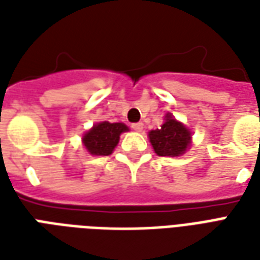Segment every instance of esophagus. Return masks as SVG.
<instances>
[{"label":"esophagus","instance_id":"1","mask_svg":"<svg viewBox=\"0 0 260 260\" xmlns=\"http://www.w3.org/2000/svg\"><path fill=\"white\" fill-rule=\"evenodd\" d=\"M132 128L136 132H142L143 131V122H136V124H132Z\"/></svg>","mask_w":260,"mask_h":260}]
</instances>
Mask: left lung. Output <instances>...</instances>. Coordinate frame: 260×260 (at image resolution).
Returning a JSON list of instances; mask_svg holds the SVG:
<instances>
[{
    "mask_svg": "<svg viewBox=\"0 0 260 260\" xmlns=\"http://www.w3.org/2000/svg\"><path fill=\"white\" fill-rule=\"evenodd\" d=\"M191 131L185 125L171 115H166V121L158 129L149 132V141L152 143L154 152L158 156L175 157L181 156L191 146Z\"/></svg>",
    "mask_w": 260,
    "mask_h": 260,
    "instance_id": "left-lung-1",
    "label": "left lung"
}]
</instances>
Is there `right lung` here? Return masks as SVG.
Returning a JSON list of instances; mask_svg holds the SVG:
<instances>
[{
    "label": "right lung",
    "instance_id": "1",
    "mask_svg": "<svg viewBox=\"0 0 260 260\" xmlns=\"http://www.w3.org/2000/svg\"><path fill=\"white\" fill-rule=\"evenodd\" d=\"M126 131H129V128L122 122L111 124L103 121L93 125V128L83 135L82 142L86 150L93 156H108L118 145L119 135Z\"/></svg>",
    "mask_w": 260,
    "mask_h": 260
}]
</instances>
